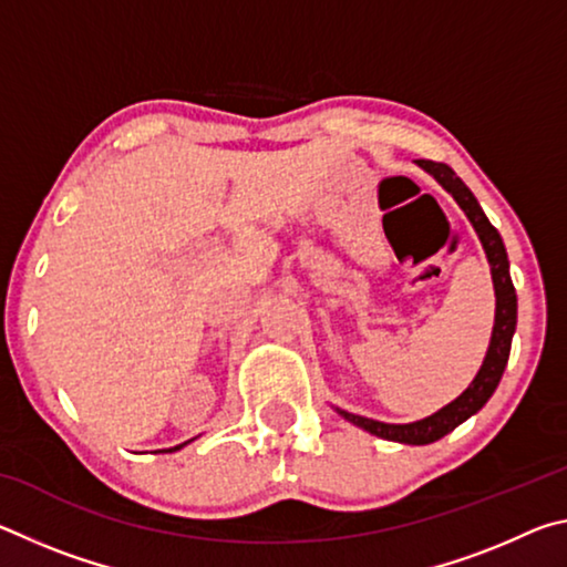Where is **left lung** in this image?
Instances as JSON below:
<instances>
[{
    "label": "left lung",
    "mask_w": 567,
    "mask_h": 567,
    "mask_svg": "<svg viewBox=\"0 0 567 567\" xmlns=\"http://www.w3.org/2000/svg\"><path fill=\"white\" fill-rule=\"evenodd\" d=\"M415 165L420 169H425L430 177H435L437 185L453 195V199L460 205V209H463L465 217L470 219V225H473V229L477 233L480 245L485 249L487 265H491L493 290H495V324H493L491 344H487L485 360L480 364L477 375L463 390V395H457L453 402H447L445 408H440L430 417L405 422V425H392V422L352 415V412L340 410V408H334V412L348 422H352V425L368 430L370 435H378L382 440H392V443H402V445H430L435 443V440L445 437L447 433H453L457 425H463L467 417H473L477 410H483L485 402L493 398L497 382H501L505 372L507 358H511V344H513V334L517 324V295L511 280V262H507L503 237L491 225V219L485 217L483 207H480V203L475 199L473 192L467 189L465 182L460 179L447 165H443V162L415 159Z\"/></svg>",
    "instance_id": "left-lung-1"
}]
</instances>
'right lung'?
Returning <instances> with one entry per match:
<instances>
[{
    "label": "right lung",
    "instance_id": "obj_1",
    "mask_svg": "<svg viewBox=\"0 0 567 567\" xmlns=\"http://www.w3.org/2000/svg\"><path fill=\"white\" fill-rule=\"evenodd\" d=\"M192 440H197V437H192ZM192 440H187V443H182V445H175V447H167V450H162V453H177V450H182L185 445H189Z\"/></svg>",
    "mask_w": 567,
    "mask_h": 567
}]
</instances>
